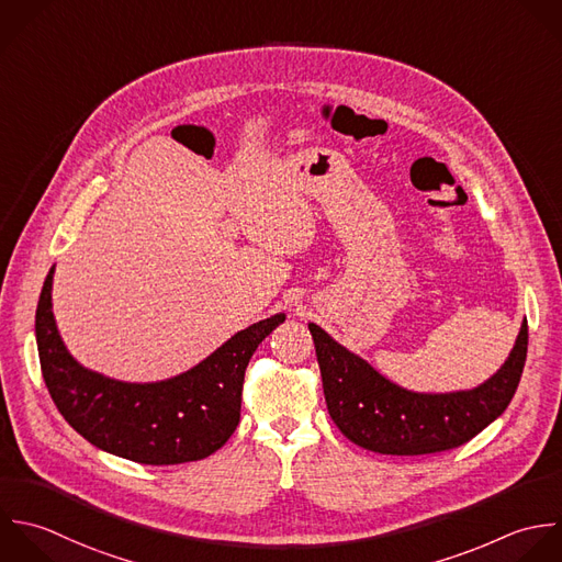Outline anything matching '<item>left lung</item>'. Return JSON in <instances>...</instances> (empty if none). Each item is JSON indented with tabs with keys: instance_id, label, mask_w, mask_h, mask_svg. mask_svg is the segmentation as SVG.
I'll list each match as a JSON object with an SVG mask.
<instances>
[{
	"instance_id": "1",
	"label": "left lung",
	"mask_w": 562,
	"mask_h": 562,
	"mask_svg": "<svg viewBox=\"0 0 562 562\" xmlns=\"http://www.w3.org/2000/svg\"><path fill=\"white\" fill-rule=\"evenodd\" d=\"M328 414L355 445L383 456L440 453L473 440L510 405L528 357L524 322L508 361L475 390L418 394L381 376L326 330L308 324Z\"/></svg>"
}]
</instances>
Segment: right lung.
Listing matches in <instances>:
<instances>
[{
	"instance_id": "obj_1",
	"label": "right lung",
	"mask_w": 562,
	"mask_h": 562,
	"mask_svg": "<svg viewBox=\"0 0 562 562\" xmlns=\"http://www.w3.org/2000/svg\"><path fill=\"white\" fill-rule=\"evenodd\" d=\"M52 276L54 267L41 289L34 333L45 387L71 429L106 453L150 467L196 462L229 440L240 420L247 363L284 313L236 333L175 379L122 383L67 352L52 313Z\"/></svg>"
}]
</instances>
